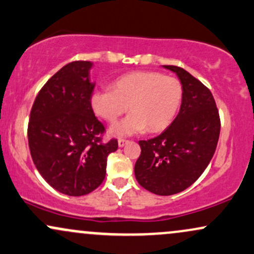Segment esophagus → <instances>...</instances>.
<instances>
[{"mask_svg": "<svg viewBox=\"0 0 254 254\" xmlns=\"http://www.w3.org/2000/svg\"><path fill=\"white\" fill-rule=\"evenodd\" d=\"M127 142H129V141H127V139H124V138H119V139H118V145H119V147H124V145L127 144Z\"/></svg>", "mask_w": 254, "mask_h": 254, "instance_id": "obj_1", "label": "esophagus"}]
</instances>
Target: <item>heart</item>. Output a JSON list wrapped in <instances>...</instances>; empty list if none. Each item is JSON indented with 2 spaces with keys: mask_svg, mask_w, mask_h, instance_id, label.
Masks as SVG:
<instances>
[{
  "mask_svg": "<svg viewBox=\"0 0 254 254\" xmlns=\"http://www.w3.org/2000/svg\"><path fill=\"white\" fill-rule=\"evenodd\" d=\"M111 88H98L90 95L95 115L113 124L125 111L131 113L111 132L127 136L142 132L155 133L165 130L177 116L183 99V86L177 77L157 71L138 70L122 75Z\"/></svg>",
  "mask_w": 254,
  "mask_h": 254,
  "instance_id": "heart-1",
  "label": "heart"
}]
</instances>
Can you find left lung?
<instances>
[{
    "mask_svg": "<svg viewBox=\"0 0 254 254\" xmlns=\"http://www.w3.org/2000/svg\"><path fill=\"white\" fill-rule=\"evenodd\" d=\"M183 84L178 116L161 135L139 141L135 177L160 196L179 193L202 176L216 150L221 121L210 89L185 69L165 65Z\"/></svg>",
    "mask_w": 254,
    "mask_h": 254,
    "instance_id": "left-lung-1",
    "label": "left lung"
}]
</instances>
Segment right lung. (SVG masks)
Returning <instances> with one entry per match:
<instances>
[{
  "instance_id": "add662e5",
  "label": "right lung",
  "mask_w": 254,
  "mask_h": 254,
  "mask_svg": "<svg viewBox=\"0 0 254 254\" xmlns=\"http://www.w3.org/2000/svg\"><path fill=\"white\" fill-rule=\"evenodd\" d=\"M93 63L64 65L42 87L28 122V147L37 170L49 185L68 196H83L100 186L116 138L103 142L105 127L90 106Z\"/></svg>"
}]
</instances>
